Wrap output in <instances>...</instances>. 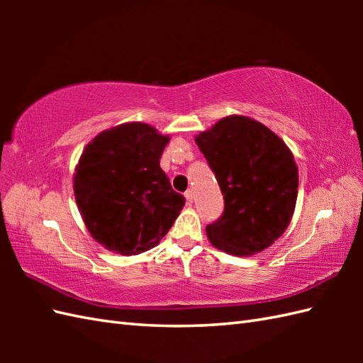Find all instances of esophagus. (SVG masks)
Masks as SVG:
<instances>
[{"instance_id": "esophagus-1", "label": "esophagus", "mask_w": 363, "mask_h": 363, "mask_svg": "<svg viewBox=\"0 0 363 363\" xmlns=\"http://www.w3.org/2000/svg\"><path fill=\"white\" fill-rule=\"evenodd\" d=\"M184 195H186V199H187V203H189V204L194 203V199H195V194H194V190H187L186 194H184Z\"/></svg>"}]
</instances>
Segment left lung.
Masks as SVG:
<instances>
[{"mask_svg": "<svg viewBox=\"0 0 363 363\" xmlns=\"http://www.w3.org/2000/svg\"><path fill=\"white\" fill-rule=\"evenodd\" d=\"M195 142L225 198V212L206 226L211 243L233 256L264 251L295 212L298 167L289 146L243 115L221 118Z\"/></svg>", "mask_w": 363, "mask_h": 363, "instance_id": "obj_1", "label": "left lung"}]
</instances>
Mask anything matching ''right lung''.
<instances>
[{
	"label": "right lung",
	"mask_w": 363,
	"mask_h": 363,
	"mask_svg": "<svg viewBox=\"0 0 363 363\" xmlns=\"http://www.w3.org/2000/svg\"><path fill=\"white\" fill-rule=\"evenodd\" d=\"M168 135L146 123L103 130L84 148L73 176L76 204L89 233L109 251L130 256L154 248L186 198L160 168Z\"/></svg>",
	"instance_id": "1"
}]
</instances>
